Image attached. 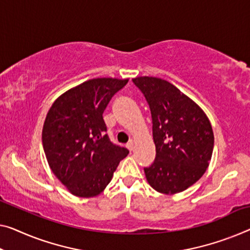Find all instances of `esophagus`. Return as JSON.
I'll return each mask as SVG.
<instances>
[{
  "instance_id": "34e87169",
  "label": "esophagus",
  "mask_w": 250,
  "mask_h": 250,
  "mask_svg": "<svg viewBox=\"0 0 250 250\" xmlns=\"http://www.w3.org/2000/svg\"><path fill=\"white\" fill-rule=\"evenodd\" d=\"M126 148H128L130 151H132L133 150V141H130V143L126 144Z\"/></svg>"
}]
</instances>
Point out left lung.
<instances>
[{"label": "left lung", "mask_w": 250, "mask_h": 250, "mask_svg": "<svg viewBox=\"0 0 250 250\" xmlns=\"http://www.w3.org/2000/svg\"><path fill=\"white\" fill-rule=\"evenodd\" d=\"M146 98L152 119L156 157L145 174L159 193L185 191L202 177L211 161L214 136L197 104L169 82L140 76L132 80Z\"/></svg>", "instance_id": "obj_1"}]
</instances>
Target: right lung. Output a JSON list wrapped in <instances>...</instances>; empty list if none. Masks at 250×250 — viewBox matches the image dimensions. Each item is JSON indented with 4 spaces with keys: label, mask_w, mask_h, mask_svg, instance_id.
Wrapping results in <instances>:
<instances>
[{
    "label": "right lung",
    "mask_w": 250,
    "mask_h": 250,
    "mask_svg": "<svg viewBox=\"0 0 250 250\" xmlns=\"http://www.w3.org/2000/svg\"><path fill=\"white\" fill-rule=\"evenodd\" d=\"M129 80L93 78L53 103L42 128V146L56 177L73 195H99L129 150L111 143L103 112Z\"/></svg>",
    "instance_id": "add662e5"
}]
</instances>
